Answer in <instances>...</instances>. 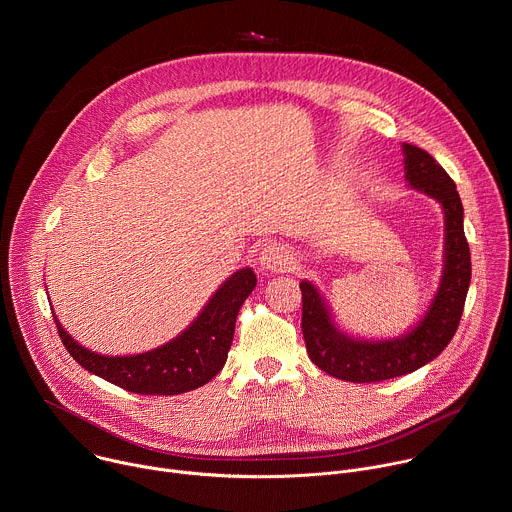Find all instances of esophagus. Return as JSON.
Segmentation results:
<instances>
[{
  "mask_svg": "<svg viewBox=\"0 0 512 512\" xmlns=\"http://www.w3.org/2000/svg\"><path fill=\"white\" fill-rule=\"evenodd\" d=\"M294 263V257H291V251L283 245H267L259 253V265L265 271H287Z\"/></svg>",
  "mask_w": 512,
  "mask_h": 512,
  "instance_id": "obj_1",
  "label": "esophagus"
}]
</instances>
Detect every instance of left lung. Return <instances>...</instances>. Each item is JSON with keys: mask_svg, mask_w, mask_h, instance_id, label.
Masks as SVG:
<instances>
[{"mask_svg": "<svg viewBox=\"0 0 512 512\" xmlns=\"http://www.w3.org/2000/svg\"><path fill=\"white\" fill-rule=\"evenodd\" d=\"M409 188L440 202L444 210V267L437 291L423 316L395 338L369 340L344 332L320 289L302 279V332L310 360L330 377L350 383H377L409 375L454 338L472 277L470 247L464 235V206L454 180L427 152L403 143Z\"/></svg>", "mask_w": 512, "mask_h": 512, "instance_id": "left-lung-1", "label": "left lung"}]
</instances>
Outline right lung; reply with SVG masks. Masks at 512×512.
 Listing matches in <instances>:
<instances>
[{
    "label": "right lung",
    "instance_id": "1",
    "mask_svg": "<svg viewBox=\"0 0 512 512\" xmlns=\"http://www.w3.org/2000/svg\"><path fill=\"white\" fill-rule=\"evenodd\" d=\"M257 285L251 267L227 277L192 324L170 342L139 354L107 356L85 348L54 316L60 340L81 367L139 395H180L206 385L225 367L239 308Z\"/></svg>",
    "mask_w": 512,
    "mask_h": 512
}]
</instances>
